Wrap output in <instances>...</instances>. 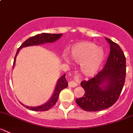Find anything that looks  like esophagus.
<instances>
[{
    "instance_id": "34e87169",
    "label": "esophagus",
    "mask_w": 133,
    "mask_h": 133,
    "mask_svg": "<svg viewBox=\"0 0 133 133\" xmlns=\"http://www.w3.org/2000/svg\"><path fill=\"white\" fill-rule=\"evenodd\" d=\"M79 79H78V78H76L75 80H73V81H69V87H71V88H74L75 87V86H78V84H79Z\"/></svg>"
}]
</instances>
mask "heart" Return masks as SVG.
Wrapping results in <instances>:
<instances>
[{
	"label": "heart",
	"mask_w": 133,
	"mask_h": 133,
	"mask_svg": "<svg viewBox=\"0 0 133 133\" xmlns=\"http://www.w3.org/2000/svg\"><path fill=\"white\" fill-rule=\"evenodd\" d=\"M72 60L80 64L82 73L88 77L96 74L103 63L105 53L101 47H97L91 42H79L73 45L70 49ZM68 62L69 59L64 57Z\"/></svg>",
	"instance_id": "b5f03b06"
}]
</instances>
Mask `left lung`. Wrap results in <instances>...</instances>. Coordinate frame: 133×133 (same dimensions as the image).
<instances>
[{
    "label": "left lung",
    "instance_id": "obj_1",
    "mask_svg": "<svg viewBox=\"0 0 133 133\" xmlns=\"http://www.w3.org/2000/svg\"><path fill=\"white\" fill-rule=\"evenodd\" d=\"M110 51L102 71L94 78L84 81L81 85L85 94L76 99V103L84 110L100 111L114 105L119 98L125 83L126 58L117 43L106 38Z\"/></svg>",
    "mask_w": 133,
    "mask_h": 133
}]
</instances>
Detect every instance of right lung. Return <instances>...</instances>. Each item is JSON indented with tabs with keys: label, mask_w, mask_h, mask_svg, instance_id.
I'll use <instances>...</instances> for the list:
<instances>
[{
	"label": "right lung",
	"mask_w": 133,
	"mask_h": 133,
	"mask_svg": "<svg viewBox=\"0 0 133 133\" xmlns=\"http://www.w3.org/2000/svg\"><path fill=\"white\" fill-rule=\"evenodd\" d=\"M62 36V34H47V33H42L41 34H38V35L34 36H32L31 38H29L28 39H27L25 42H23V44L21 45V47L17 51L16 55H15V58H14L13 68H14V65H15L16 56L21 49L23 48V47H28V46L39 45L45 44V43H52V42H56L59 38H61ZM68 83L67 82L66 79H65V74H64L58 80L56 87H55V90H54L53 94L51 96V99L46 103L38 107H28L26 106V105H23L22 103L21 104L23 106L25 107L26 108H27V109H30L31 110H33V111L42 112L48 110L50 109H51L56 104V103L57 102L60 91L63 89L68 87Z\"/></svg>",
	"instance_id": "1"
}]
</instances>
